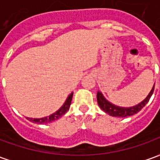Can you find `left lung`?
I'll return each mask as SVG.
<instances>
[{"label": "left lung", "mask_w": 160, "mask_h": 160, "mask_svg": "<svg viewBox=\"0 0 160 160\" xmlns=\"http://www.w3.org/2000/svg\"><path fill=\"white\" fill-rule=\"evenodd\" d=\"M153 90H154V85H153V87L152 88L151 92H149V94L147 96V98H145L144 100L141 101L140 104H136L134 106H132V107H121V106H118L116 104H113L104 98V96L101 92H98V104L99 105V107L105 113H107L110 116L118 117V118H126V117H129V116H133V115L136 114V113H138L139 111H141V109L148 104L150 98H151V96L153 93Z\"/></svg>", "instance_id": "obj_1"}]
</instances>
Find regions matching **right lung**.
I'll return each instance as SVG.
<instances>
[{
    "label": "right lung",
    "mask_w": 160,
    "mask_h": 160,
    "mask_svg": "<svg viewBox=\"0 0 160 160\" xmlns=\"http://www.w3.org/2000/svg\"><path fill=\"white\" fill-rule=\"evenodd\" d=\"M73 92L69 94V96L67 98L66 101L64 102V104H62V106L60 108L58 111H56L55 113L49 115V117H44L42 118H26L29 121L32 122L34 123L38 124H46L49 123V122H52L54 121L59 119L60 118H62L63 115L66 113L67 111L69 110L70 104H71V101H72V98H73Z\"/></svg>",
    "instance_id": "right-lung-1"
}]
</instances>
